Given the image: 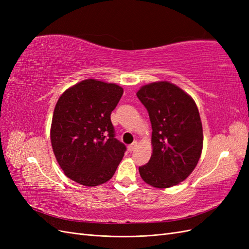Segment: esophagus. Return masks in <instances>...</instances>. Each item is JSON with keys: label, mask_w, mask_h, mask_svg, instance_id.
<instances>
[{"label": "esophagus", "mask_w": 249, "mask_h": 249, "mask_svg": "<svg viewBox=\"0 0 249 249\" xmlns=\"http://www.w3.org/2000/svg\"><path fill=\"white\" fill-rule=\"evenodd\" d=\"M137 145H138V143L136 142V141H134L132 144H130L129 146H127V150H129V152H133V150H135L136 149V147H137Z\"/></svg>", "instance_id": "obj_1"}]
</instances>
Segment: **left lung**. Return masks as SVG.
I'll list each match as a JSON object with an SVG mask.
<instances>
[{
    "instance_id": "8db88e82",
    "label": "left lung",
    "mask_w": 249,
    "mask_h": 249,
    "mask_svg": "<svg viewBox=\"0 0 249 249\" xmlns=\"http://www.w3.org/2000/svg\"><path fill=\"white\" fill-rule=\"evenodd\" d=\"M137 96L153 129V154L139 167L140 177L156 188L176 186L190 176L201 155L202 125L196 104L167 81L142 86Z\"/></svg>"
}]
</instances>
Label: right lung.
Listing matches in <instances>:
<instances>
[{"label":"right lung","mask_w":249,"mask_h":249,"mask_svg":"<svg viewBox=\"0 0 249 249\" xmlns=\"http://www.w3.org/2000/svg\"><path fill=\"white\" fill-rule=\"evenodd\" d=\"M124 93L113 83L84 80L66 89L53 114L51 142L65 176L83 186L108 182L125 152L111 113Z\"/></svg>","instance_id":"1"}]
</instances>
